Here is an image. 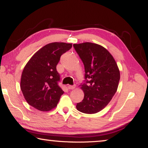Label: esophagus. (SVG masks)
Wrapping results in <instances>:
<instances>
[{
    "mask_svg": "<svg viewBox=\"0 0 148 148\" xmlns=\"http://www.w3.org/2000/svg\"><path fill=\"white\" fill-rule=\"evenodd\" d=\"M75 87H76V86H75V85H73V86L69 85V86H68V88L69 90H73V89H74V88H75Z\"/></svg>",
    "mask_w": 148,
    "mask_h": 148,
    "instance_id": "obj_1",
    "label": "esophagus"
}]
</instances>
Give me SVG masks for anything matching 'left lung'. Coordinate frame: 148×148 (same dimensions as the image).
<instances>
[{
	"instance_id": "obj_1",
	"label": "left lung",
	"mask_w": 148,
	"mask_h": 148,
	"mask_svg": "<svg viewBox=\"0 0 148 148\" xmlns=\"http://www.w3.org/2000/svg\"><path fill=\"white\" fill-rule=\"evenodd\" d=\"M73 46L85 69V80L80 84L84 97L76 108L82 113L96 114L104 108L116 94L120 70L113 56L103 46L92 42Z\"/></svg>"
}]
</instances>
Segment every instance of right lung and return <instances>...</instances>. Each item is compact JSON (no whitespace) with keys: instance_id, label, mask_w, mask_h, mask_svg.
I'll return each mask as SVG.
<instances>
[{"instance_id":"obj_1","label":"right lung","mask_w":148,"mask_h":148,"mask_svg":"<svg viewBox=\"0 0 148 148\" xmlns=\"http://www.w3.org/2000/svg\"><path fill=\"white\" fill-rule=\"evenodd\" d=\"M72 46L65 42L48 44L28 62L22 73L21 89L28 104L43 112L56 106L64 94L58 86L60 78L56 66Z\"/></svg>"}]
</instances>
